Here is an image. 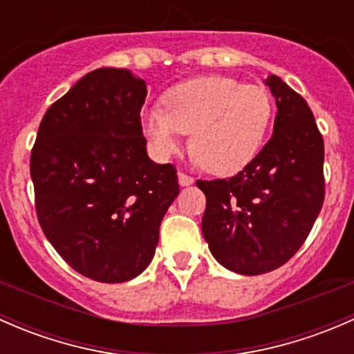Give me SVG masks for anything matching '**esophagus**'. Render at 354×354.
Here are the masks:
<instances>
[{
    "instance_id": "obj_1",
    "label": "esophagus",
    "mask_w": 354,
    "mask_h": 354,
    "mask_svg": "<svg viewBox=\"0 0 354 354\" xmlns=\"http://www.w3.org/2000/svg\"><path fill=\"white\" fill-rule=\"evenodd\" d=\"M178 181H180L181 187H188V185L194 183V178H192L190 174H187V173H183V171H180V173H178Z\"/></svg>"
}]
</instances>
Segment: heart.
I'll return each mask as SVG.
<instances>
[{
    "label": "heart",
    "instance_id": "heart-1",
    "mask_svg": "<svg viewBox=\"0 0 354 354\" xmlns=\"http://www.w3.org/2000/svg\"><path fill=\"white\" fill-rule=\"evenodd\" d=\"M162 106L142 114L144 131L157 154H174L183 133H192V154L214 174L243 169L259 152L272 116L266 88L223 75L174 85L162 95Z\"/></svg>",
    "mask_w": 354,
    "mask_h": 354
}]
</instances>
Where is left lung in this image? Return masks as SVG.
I'll use <instances>...</instances> for the list:
<instances>
[{"label": "left lung", "mask_w": 354, "mask_h": 354, "mask_svg": "<svg viewBox=\"0 0 354 354\" xmlns=\"http://www.w3.org/2000/svg\"><path fill=\"white\" fill-rule=\"evenodd\" d=\"M274 133L238 174L198 180L207 205L202 233L214 259L259 276L284 266L305 243L326 197L324 138L305 99L270 75Z\"/></svg>", "instance_id": "obj_1"}]
</instances>
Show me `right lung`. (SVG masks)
<instances>
[{
	"label": "right lung",
	"mask_w": 354,
	"mask_h": 354,
	"mask_svg": "<svg viewBox=\"0 0 354 354\" xmlns=\"http://www.w3.org/2000/svg\"><path fill=\"white\" fill-rule=\"evenodd\" d=\"M145 95L128 70L91 71L49 106L32 147L39 224L71 269L99 283L144 272L180 194L176 167L147 156Z\"/></svg>",
	"instance_id": "right-lung-1"
}]
</instances>
